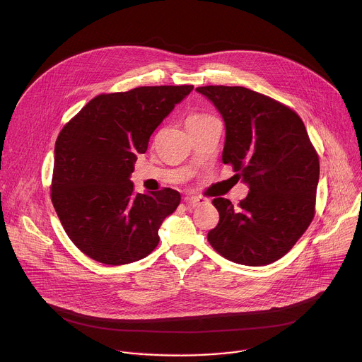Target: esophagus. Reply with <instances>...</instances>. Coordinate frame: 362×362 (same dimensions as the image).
<instances>
[{"label":"esophagus","mask_w":362,"mask_h":362,"mask_svg":"<svg viewBox=\"0 0 362 362\" xmlns=\"http://www.w3.org/2000/svg\"><path fill=\"white\" fill-rule=\"evenodd\" d=\"M183 200H185L186 204L192 206V208H197V206H200V204L208 203V200L203 199V197H199V196H186Z\"/></svg>","instance_id":"esophagus-1"}]
</instances>
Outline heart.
<instances>
[{
	"mask_svg": "<svg viewBox=\"0 0 362 362\" xmlns=\"http://www.w3.org/2000/svg\"><path fill=\"white\" fill-rule=\"evenodd\" d=\"M211 116L208 115H192L189 119H187V123H194V122H202V120H206L209 119Z\"/></svg>",
	"mask_w": 362,
	"mask_h": 362,
	"instance_id": "b5f03b06",
	"label": "heart"
}]
</instances>
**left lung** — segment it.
Listing matches in <instances>:
<instances>
[{"instance_id": "8db88e82", "label": "left lung", "mask_w": 362, "mask_h": 362, "mask_svg": "<svg viewBox=\"0 0 362 362\" xmlns=\"http://www.w3.org/2000/svg\"><path fill=\"white\" fill-rule=\"evenodd\" d=\"M196 91L214 103L225 122L222 162L249 187L239 208L223 197L212 200L221 219L208 240L235 264H272L314 219L318 154L300 117L274 98L238 86Z\"/></svg>"}]
</instances>
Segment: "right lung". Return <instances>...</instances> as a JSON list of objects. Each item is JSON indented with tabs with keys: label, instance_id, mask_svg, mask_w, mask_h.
I'll return each mask as SVG.
<instances>
[{
	"label": "right lung",
	"instance_id": "right-lung-1",
	"mask_svg": "<svg viewBox=\"0 0 362 362\" xmlns=\"http://www.w3.org/2000/svg\"><path fill=\"white\" fill-rule=\"evenodd\" d=\"M192 90L156 86L100 94L60 132L51 200L71 242L91 259L132 264L158 246L180 193H134L130 176L151 133Z\"/></svg>",
	"mask_w": 362,
	"mask_h": 362
}]
</instances>
